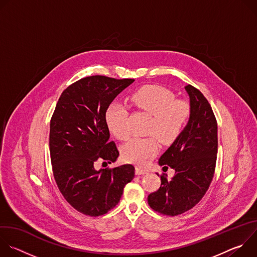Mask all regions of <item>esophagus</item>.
Segmentation results:
<instances>
[{"mask_svg":"<svg viewBox=\"0 0 257 257\" xmlns=\"http://www.w3.org/2000/svg\"><path fill=\"white\" fill-rule=\"evenodd\" d=\"M146 173H148V171L144 170V169H141V168H139V167H136V168H135V174H136V175H144V174H146Z\"/></svg>","mask_w":257,"mask_h":257,"instance_id":"1","label":"esophagus"}]
</instances>
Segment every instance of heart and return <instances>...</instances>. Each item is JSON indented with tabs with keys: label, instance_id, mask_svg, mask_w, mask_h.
Wrapping results in <instances>:
<instances>
[{
	"label": "heart",
	"instance_id": "b5f03b06",
	"mask_svg": "<svg viewBox=\"0 0 257 257\" xmlns=\"http://www.w3.org/2000/svg\"><path fill=\"white\" fill-rule=\"evenodd\" d=\"M131 101L138 108L153 115L149 131L155 133L164 143L177 139L189 118L190 108L187 102L175 99L174 93L160 85H145L131 95ZM128 112L125 105L113 103L104 115L105 123L118 139L127 140L131 130L127 123ZM159 151L156 137H135L123 146V158L132 164L144 165Z\"/></svg>",
	"mask_w": 257,
	"mask_h": 257
}]
</instances>
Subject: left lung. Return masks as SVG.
Masks as SVG:
<instances>
[{"mask_svg":"<svg viewBox=\"0 0 257 257\" xmlns=\"http://www.w3.org/2000/svg\"><path fill=\"white\" fill-rule=\"evenodd\" d=\"M190 116L181 134L162 155L159 165L175 170L173 178L161 176V187L148 197L150 206L166 215H178L195 206L207 191L215 168L217 125L210 104L192 85ZM159 176V174H158Z\"/></svg>","mask_w":257,"mask_h":257,"instance_id":"1","label":"left lung"}]
</instances>
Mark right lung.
I'll use <instances>...</instances> for the list:
<instances>
[{
  "label": "right lung",
  "instance_id": "1",
  "mask_svg": "<svg viewBox=\"0 0 257 257\" xmlns=\"http://www.w3.org/2000/svg\"><path fill=\"white\" fill-rule=\"evenodd\" d=\"M134 79L95 75L82 78L61 94L50 127V154L58 188L77 211L98 216L114 208L135 176L132 165L95 170L98 159L108 164L119 152L109 142L106 108Z\"/></svg>",
  "mask_w": 257,
  "mask_h": 257
}]
</instances>
